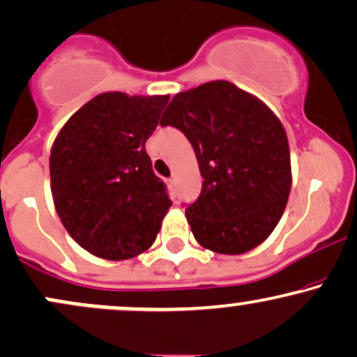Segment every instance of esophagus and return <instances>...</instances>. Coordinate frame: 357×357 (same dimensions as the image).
Segmentation results:
<instances>
[{"label":"esophagus","instance_id":"obj_1","mask_svg":"<svg viewBox=\"0 0 357 357\" xmlns=\"http://www.w3.org/2000/svg\"><path fill=\"white\" fill-rule=\"evenodd\" d=\"M166 183H167V186H169V190L174 191V178H169Z\"/></svg>","mask_w":357,"mask_h":357}]
</instances>
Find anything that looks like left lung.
Returning <instances> with one entry per match:
<instances>
[{
  "mask_svg": "<svg viewBox=\"0 0 357 357\" xmlns=\"http://www.w3.org/2000/svg\"><path fill=\"white\" fill-rule=\"evenodd\" d=\"M161 126L181 130L203 176L186 206L196 241L225 255L258 247L282 218L292 174L284 126L264 102L225 80L173 97Z\"/></svg>",
  "mask_w": 357,
  "mask_h": 357,
  "instance_id": "1",
  "label": "left lung"
}]
</instances>
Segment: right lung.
Here are the masks:
<instances>
[{"instance_id": "right-lung-1", "label": "right lung", "mask_w": 357, "mask_h": 357, "mask_svg": "<svg viewBox=\"0 0 357 357\" xmlns=\"http://www.w3.org/2000/svg\"><path fill=\"white\" fill-rule=\"evenodd\" d=\"M169 96L93 97L61 127L52 147V195L65 230L105 260L154 243L173 202L154 174L146 141Z\"/></svg>"}]
</instances>
